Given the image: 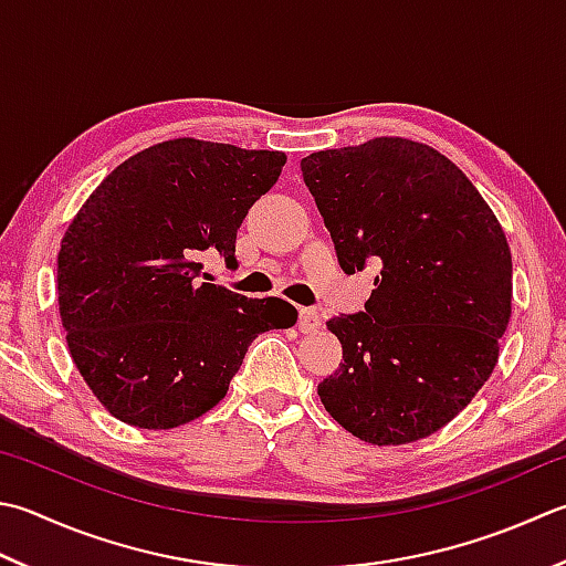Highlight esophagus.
<instances>
[{
  "mask_svg": "<svg viewBox=\"0 0 566 566\" xmlns=\"http://www.w3.org/2000/svg\"><path fill=\"white\" fill-rule=\"evenodd\" d=\"M321 326H324V321H321L316 308L304 306L302 312H298V331H302V334H318Z\"/></svg>",
  "mask_w": 566,
  "mask_h": 566,
  "instance_id": "1",
  "label": "esophagus"
}]
</instances>
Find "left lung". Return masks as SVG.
Instances as JSON below:
<instances>
[{"label": "left lung", "mask_w": 566, "mask_h": 566, "mask_svg": "<svg viewBox=\"0 0 566 566\" xmlns=\"http://www.w3.org/2000/svg\"><path fill=\"white\" fill-rule=\"evenodd\" d=\"M340 270L380 264L365 312L326 321L340 368L318 385L336 422L397 447L447 427L495 370L513 260L491 206L429 144L375 137L302 159Z\"/></svg>", "instance_id": "8db88e82"}]
</instances>
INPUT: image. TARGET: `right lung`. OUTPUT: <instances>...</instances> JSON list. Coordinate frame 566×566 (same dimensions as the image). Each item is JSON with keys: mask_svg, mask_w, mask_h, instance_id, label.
<instances>
[{"mask_svg": "<svg viewBox=\"0 0 566 566\" xmlns=\"http://www.w3.org/2000/svg\"><path fill=\"white\" fill-rule=\"evenodd\" d=\"M284 161V151L166 139L122 161L71 220L59 252L65 343L119 422H193L223 400L254 338L296 324L284 298L232 294L201 272L206 252L235 264L242 218Z\"/></svg>", "mask_w": 566, "mask_h": 566, "instance_id": "add662e5", "label": "right lung"}]
</instances>
